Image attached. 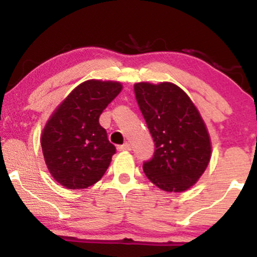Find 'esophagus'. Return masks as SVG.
I'll use <instances>...</instances> for the list:
<instances>
[{
    "mask_svg": "<svg viewBox=\"0 0 257 257\" xmlns=\"http://www.w3.org/2000/svg\"><path fill=\"white\" fill-rule=\"evenodd\" d=\"M131 149H132V145L129 144V143H125V144H123V145H119V147H118L119 152H128V150H131Z\"/></svg>",
    "mask_w": 257,
    "mask_h": 257,
    "instance_id": "obj_1",
    "label": "esophagus"
}]
</instances>
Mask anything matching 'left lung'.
I'll list each match as a JSON object with an SVG mask.
<instances>
[{
    "label": "left lung",
    "instance_id": "8db88e82",
    "mask_svg": "<svg viewBox=\"0 0 257 257\" xmlns=\"http://www.w3.org/2000/svg\"><path fill=\"white\" fill-rule=\"evenodd\" d=\"M134 92L155 143L154 155L143 164L145 175L168 193L188 190L211 157L209 132L198 108L174 83H136Z\"/></svg>",
    "mask_w": 257,
    "mask_h": 257
}]
</instances>
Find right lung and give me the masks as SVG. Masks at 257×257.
<instances>
[{
	"instance_id": "obj_1",
	"label": "right lung",
	"mask_w": 257,
	"mask_h": 257,
	"mask_svg": "<svg viewBox=\"0 0 257 257\" xmlns=\"http://www.w3.org/2000/svg\"><path fill=\"white\" fill-rule=\"evenodd\" d=\"M113 80L89 79L77 85L52 113L41 137L46 165L67 189H85L100 180L115 154L99 115L120 93Z\"/></svg>"
}]
</instances>
